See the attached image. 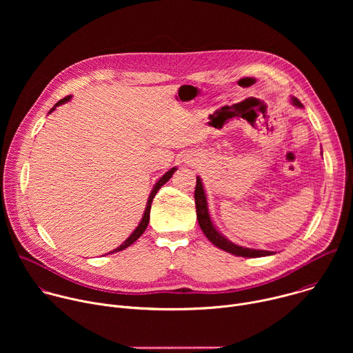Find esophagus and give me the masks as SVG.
I'll use <instances>...</instances> for the list:
<instances>
[{"mask_svg":"<svg viewBox=\"0 0 353 353\" xmlns=\"http://www.w3.org/2000/svg\"><path fill=\"white\" fill-rule=\"evenodd\" d=\"M188 162H191V161H188Z\"/></svg>","mask_w":353,"mask_h":353,"instance_id":"esophagus-1","label":"esophagus"}]
</instances>
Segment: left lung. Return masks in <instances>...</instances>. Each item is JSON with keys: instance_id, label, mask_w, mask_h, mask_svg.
I'll list each match as a JSON object with an SVG mask.
<instances>
[{"instance_id": "obj_1", "label": "left lung", "mask_w": 353, "mask_h": 353, "mask_svg": "<svg viewBox=\"0 0 353 353\" xmlns=\"http://www.w3.org/2000/svg\"><path fill=\"white\" fill-rule=\"evenodd\" d=\"M290 103L299 109H303V105L300 103V100L294 96L290 97ZM194 198H195V208H196V219L199 223L201 230L204 232V234L207 236V239L216 245L218 248L228 251V253L237 256V257H248V259H257V257H267V256H272V251H267V250H257V248H248V247H243L239 244H234L233 241H230L225 234H222V232H219V229L216 228V225L214 223L211 214H210V208H208V199H207V192L204 190V184L203 180H201L199 176H196V185H195V192H194Z\"/></svg>"}]
</instances>
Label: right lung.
<instances>
[{"label":"right lung","mask_w":353,"mask_h":353,"mask_svg":"<svg viewBox=\"0 0 353 353\" xmlns=\"http://www.w3.org/2000/svg\"><path fill=\"white\" fill-rule=\"evenodd\" d=\"M71 94L70 96H67V97H64V99H61V100H59V102L52 108V110L48 112V114H52L59 106H61V105H64V103H67V102H70L71 100ZM177 170V168L174 166V168H172L170 170H168L157 183H155V185H154V188H152V191H150V194H149V196H148V201H146V207H145V211H143V215H142V218H141V221H139V223H138V226L135 228V230L117 247V248H114L113 251H110V253H108V254H113V253H117V251H121V250H124V248H127V247H130L135 240H138L141 236H142V233L145 232V229H146V226H148V223H149V214H150V204H152V201H154V198H155V195H157V192H158V190L163 185V184H166L169 180H170V177L173 176V173Z\"/></svg>","instance_id":"1"}]
</instances>
